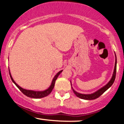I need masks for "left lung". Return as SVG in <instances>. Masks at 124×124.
<instances>
[{
	"mask_svg": "<svg viewBox=\"0 0 124 124\" xmlns=\"http://www.w3.org/2000/svg\"><path fill=\"white\" fill-rule=\"evenodd\" d=\"M115 56H116V62H115V66H114V69L113 73H112V76L111 77V78L110 80H109V82H108L106 85H105V86L102 87L101 88H100V89L98 90H97L96 92H94V93H91V94L79 93H78V92H77L76 91H75V90L73 89V87H72V89L73 90L75 94L76 95L77 97H78L80 98V99H82L91 100H94L97 99V98L99 97L101 94H103L104 93L106 90H107L112 86V84H113L114 82L115 79H116V53H115ZM70 84H71V86H72L71 81H70Z\"/></svg>",
	"mask_w": 124,
	"mask_h": 124,
	"instance_id": "left-lung-1",
	"label": "left lung"
}]
</instances>
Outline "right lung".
I'll return each mask as SVG.
<instances>
[{"instance_id": "obj_1", "label": "right lung", "mask_w": 124, "mask_h": 124, "mask_svg": "<svg viewBox=\"0 0 124 124\" xmlns=\"http://www.w3.org/2000/svg\"><path fill=\"white\" fill-rule=\"evenodd\" d=\"M8 70H9L10 76V78L11 79H12V82L15 84V85L17 87L18 89H20V90L21 92H22L24 94H25L26 96H27L28 97H30V98H34V99H41V98L45 97L48 96V95L51 93L52 90H53L54 86H55V81H56V79H57L58 76H59V75L61 74V72L63 71V70H61V71H59V72H58V73L56 74V75L54 77L53 79H52L50 86H49L47 89L45 90H43V91H34V90H27V89H23V88L21 87L20 86H18L17 84L16 83L15 81L13 80V79L12 75H11L9 69H8Z\"/></svg>"}]
</instances>
